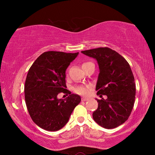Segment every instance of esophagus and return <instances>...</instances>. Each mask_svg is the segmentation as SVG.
Here are the masks:
<instances>
[{"label": "esophagus", "instance_id": "34e87169", "mask_svg": "<svg viewBox=\"0 0 155 155\" xmlns=\"http://www.w3.org/2000/svg\"><path fill=\"white\" fill-rule=\"evenodd\" d=\"M88 100H89V98H82L81 101H88Z\"/></svg>", "mask_w": 155, "mask_h": 155}]
</instances>
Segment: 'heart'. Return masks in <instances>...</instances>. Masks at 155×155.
<instances>
[{
	"label": "heart",
	"instance_id": "b5f03b06",
	"mask_svg": "<svg viewBox=\"0 0 155 155\" xmlns=\"http://www.w3.org/2000/svg\"><path fill=\"white\" fill-rule=\"evenodd\" d=\"M73 90L75 93H77L79 95L86 96L90 92L91 87L89 85H76L73 88Z\"/></svg>",
	"mask_w": 155,
	"mask_h": 155
}]
</instances>
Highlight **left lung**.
I'll return each mask as SVG.
<instances>
[{"mask_svg":"<svg viewBox=\"0 0 155 155\" xmlns=\"http://www.w3.org/2000/svg\"><path fill=\"white\" fill-rule=\"evenodd\" d=\"M81 52L97 61L100 72L96 90L100 97L107 96L106 99H96L98 106L93 113L94 120L108 129L119 127L128 120L135 103V78L130 65L116 51L107 47Z\"/></svg>","mask_w":155,"mask_h":155,"instance_id":"8db88e82","label":"left lung"}]
</instances>
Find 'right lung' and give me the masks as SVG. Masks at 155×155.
I'll use <instances>...</instances> for the list:
<instances>
[{"label": "right lung", "mask_w": 155, "mask_h": 155, "mask_svg": "<svg viewBox=\"0 0 155 155\" xmlns=\"http://www.w3.org/2000/svg\"><path fill=\"white\" fill-rule=\"evenodd\" d=\"M78 54L45 52L28 70L25 85L26 104L33 121L44 130L61 129L80 103L81 96L65 89V71ZM61 92L70 95L64 99H58L57 95Z\"/></svg>", "instance_id": "obj_1"}]
</instances>
